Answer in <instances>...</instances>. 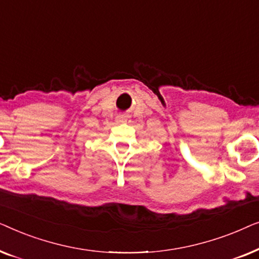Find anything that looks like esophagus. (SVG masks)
I'll use <instances>...</instances> for the list:
<instances>
[{
    "label": "esophagus",
    "mask_w": 259,
    "mask_h": 259,
    "mask_svg": "<svg viewBox=\"0 0 259 259\" xmlns=\"http://www.w3.org/2000/svg\"><path fill=\"white\" fill-rule=\"evenodd\" d=\"M115 121H116V123H130L131 120L127 118V116L120 115V116H118V118L115 119Z\"/></svg>",
    "instance_id": "obj_1"
}]
</instances>
